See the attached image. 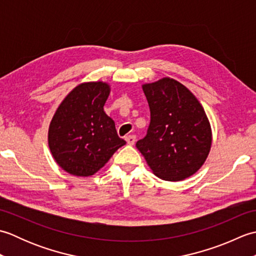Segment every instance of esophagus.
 <instances>
[{
	"label": "esophagus",
	"instance_id": "34e87169",
	"mask_svg": "<svg viewBox=\"0 0 256 256\" xmlns=\"http://www.w3.org/2000/svg\"><path fill=\"white\" fill-rule=\"evenodd\" d=\"M125 140H126L128 145H134L135 140H136V136H135V135H128V136L125 138Z\"/></svg>",
	"mask_w": 256,
	"mask_h": 256
}]
</instances>
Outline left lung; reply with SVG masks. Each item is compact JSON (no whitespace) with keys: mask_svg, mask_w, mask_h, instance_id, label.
I'll return each mask as SVG.
<instances>
[{"mask_svg":"<svg viewBox=\"0 0 256 256\" xmlns=\"http://www.w3.org/2000/svg\"><path fill=\"white\" fill-rule=\"evenodd\" d=\"M150 110L148 134L136 142L154 175L184 180L204 164L212 144L209 118L197 98L179 81L165 77L142 84Z\"/></svg>","mask_w":256,"mask_h":256,"instance_id":"obj_1","label":"left lung"}]
</instances>
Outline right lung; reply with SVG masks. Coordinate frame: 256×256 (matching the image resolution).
I'll return each mask as SVG.
<instances>
[{
  "instance_id": "right-lung-1",
  "label": "right lung",
  "mask_w": 256,
  "mask_h": 256,
  "mask_svg": "<svg viewBox=\"0 0 256 256\" xmlns=\"http://www.w3.org/2000/svg\"><path fill=\"white\" fill-rule=\"evenodd\" d=\"M111 86L103 81L82 82L57 108L48 128V146L57 165L70 175L89 177L126 144L104 112Z\"/></svg>"
}]
</instances>
